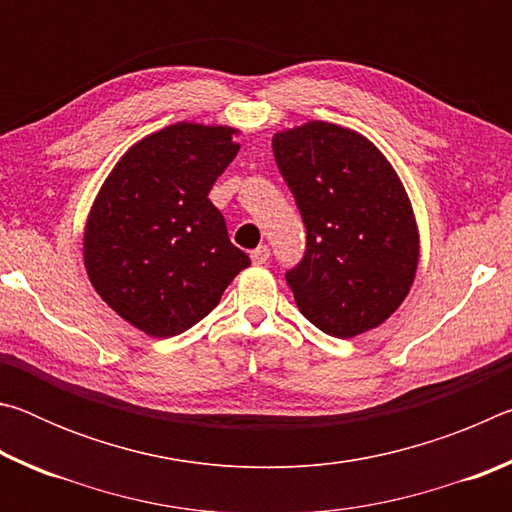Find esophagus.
I'll return each mask as SVG.
<instances>
[{
	"mask_svg": "<svg viewBox=\"0 0 512 512\" xmlns=\"http://www.w3.org/2000/svg\"><path fill=\"white\" fill-rule=\"evenodd\" d=\"M268 257H271V250H268V246H257L253 253H250L253 264H266Z\"/></svg>",
	"mask_w": 512,
	"mask_h": 512,
	"instance_id": "esophagus-1",
	"label": "esophagus"
}]
</instances>
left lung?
Segmentation results:
<instances>
[{
  "mask_svg": "<svg viewBox=\"0 0 512 512\" xmlns=\"http://www.w3.org/2000/svg\"><path fill=\"white\" fill-rule=\"evenodd\" d=\"M273 155L307 228L305 257L284 275L300 314L336 339L381 325L409 296L420 257L391 162L327 121L275 133Z\"/></svg>",
  "mask_w": 512,
  "mask_h": 512,
  "instance_id": "8db88e82",
  "label": "left lung"
}]
</instances>
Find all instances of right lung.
<instances>
[{
  "instance_id": "right-lung-1",
  "label": "right lung",
  "mask_w": 512,
  "mask_h": 512,
  "mask_svg": "<svg viewBox=\"0 0 512 512\" xmlns=\"http://www.w3.org/2000/svg\"><path fill=\"white\" fill-rule=\"evenodd\" d=\"M237 133L180 121L146 135L94 198L83 235L85 271L112 311L155 339L196 325L250 266L207 198L235 160Z\"/></svg>"
}]
</instances>
